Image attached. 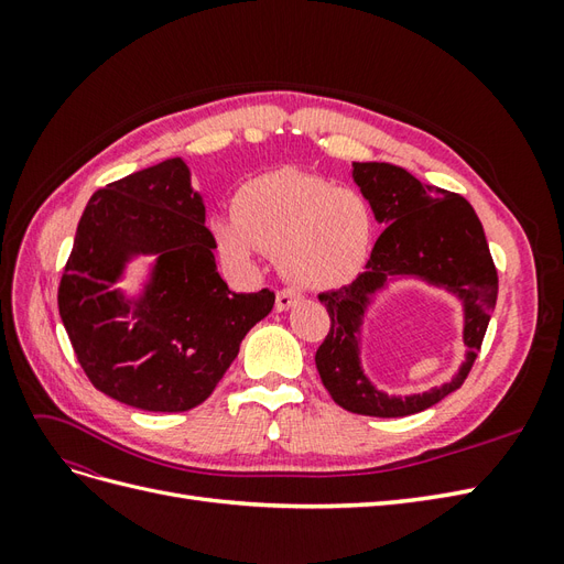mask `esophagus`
I'll list each match as a JSON object with an SVG mask.
<instances>
[{"label": "esophagus", "instance_id": "34e87169", "mask_svg": "<svg viewBox=\"0 0 564 564\" xmlns=\"http://www.w3.org/2000/svg\"><path fill=\"white\" fill-rule=\"evenodd\" d=\"M296 301H299V294L294 292V289H280L278 296H275V308H278L280 313H284V311L292 308V305H294Z\"/></svg>", "mask_w": 564, "mask_h": 564}]
</instances>
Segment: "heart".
<instances>
[{
	"mask_svg": "<svg viewBox=\"0 0 564 564\" xmlns=\"http://www.w3.org/2000/svg\"><path fill=\"white\" fill-rule=\"evenodd\" d=\"M235 216H216L220 253L245 263L263 249L299 286L327 289L352 280L377 235V214L365 195L322 176L292 172L247 181L235 195Z\"/></svg>",
	"mask_w": 564,
	"mask_h": 564,
	"instance_id": "heart-1",
	"label": "heart"
}]
</instances>
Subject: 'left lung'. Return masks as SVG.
I'll return each instance as SVG.
<instances>
[{
    "label": "left lung",
    "instance_id": "1",
    "mask_svg": "<svg viewBox=\"0 0 564 564\" xmlns=\"http://www.w3.org/2000/svg\"><path fill=\"white\" fill-rule=\"evenodd\" d=\"M352 181L386 230L360 278L319 294L332 329L315 352V365L334 402L348 412L379 419L409 416L445 400L466 381L497 308V268L480 218L460 195L425 185L388 162H352ZM404 279H419L459 301L467 355L449 382L402 399L388 397L366 377L361 327L378 296Z\"/></svg>",
    "mask_w": 564,
    "mask_h": 564
}]
</instances>
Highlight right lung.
Wrapping results in <instances>:
<instances>
[{
    "instance_id": "right-lung-1",
    "label": "right lung",
    "mask_w": 564,
    "mask_h": 564,
    "mask_svg": "<svg viewBox=\"0 0 564 564\" xmlns=\"http://www.w3.org/2000/svg\"><path fill=\"white\" fill-rule=\"evenodd\" d=\"M204 197L183 158L141 169L91 195L63 270L58 313L89 381L143 412L207 400L275 294H235L218 275ZM152 254L140 289L117 288Z\"/></svg>"
}]
</instances>
